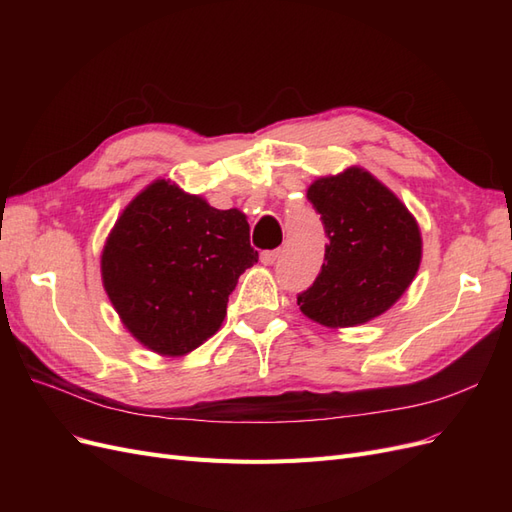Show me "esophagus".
I'll return each mask as SVG.
<instances>
[{
  "mask_svg": "<svg viewBox=\"0 0 512 512\" xmlns=\"http://www.w3.org/2000/svg\"><path fill=\"white\" fill-rule=\"evenodd\" d=\"M277 258H280V250H267V252L260 254V262H262V265H267V267L273 265Z\"/></svg>",
  "mask_w": 512,
  "mask_h": 512,
  "instance_id": "34e87169",
  "label": "esophagus"
}]
</instances>
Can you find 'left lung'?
Returning a JSON list of instances; mask_svg holds the SVG:
<instances>
[{
  "label": "left lung",
  "instance_id": "left-lung-1",
  "mask_svg": "<svg viewBox=\"0 0 512 512\" xmlns=\"http://www.w3.org/2000/svg\"><path fill=\"white\" fill-rule=\"evenodd\" d=\"M307 200L320 213L329 243L314 286L297 297L299 309L329 329L378 318L401 299L421 267L416 218L361 166L318 177Z\"/></svg>",
  "mask_w": 512,
  "mask_h": 512
}]
</instances>
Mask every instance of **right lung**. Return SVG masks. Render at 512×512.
Wrapping results in <instances>:
<instances>
[{
  "label": "right lung",
  "instance_id": "right-lung-1",
  "mask_svg": "<svg viewBox=\"0 0 512 512\" xmlns=\"http://www.w3.org/2000/svg\"><path fill=\"white\" fill-rule=\"evenodd\" d=\"M254 262L243 211H220L170 179H156L108 232L100 271L136 342L183 356L218 333L228 294Z\"/></svg>",
  "mask_w": 512,
  "mask_h": 512
}]
</instances>
